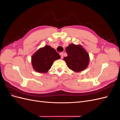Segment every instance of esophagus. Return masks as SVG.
Wrapping results in <instances>:
<instances>
[{"label": "esophagus", "mask_w": 120, "mask_h": 120, "mask_svg": "<svg viewBox=\"0 0 120 120\" xmlns=\"http://www.w3.org/2000/svg\"><path fill=\"white\" fill-rule=\"evenodd\" d=\"M60 56L61 59H63V57H64V54H63V52H60Z\"/></svg>", "instance_id": "esophagus-1"}]
</instances>
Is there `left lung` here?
Masks as SVG:
<instances>
[{
  "label": "left lung",
  "instance_id": "1",
  "mask_svg": "<svg viewBox=\"0 0 120 120\" xmlns=\"http://www.w3.org/2000/svg\"><path fill=\"white\" fill-rule=\"evenodd\" d=\"M68 54L64 60L68 68L75 72L82 71L87 68L90 61L89 55L81 45L70 44L66 49Z\"/></svg>",
  "mask_w": 120,
  "mask_h": 120
}]
</instances>
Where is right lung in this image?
I'll list each match as a JSON object with an SVG mask.
<instances>
[{
    "label": "right lung",
    "instance_id": "right-lung-1",
    "mask_svg": "<svg viewBox=\"0 0 120 120\" xmlns=\"http://www.w3.org/2000/svg\"><path fill=\"white\" fill-rule=\"evenodd\" d=\"M60 58V54L55 49L49 45H45L32 56V66L36 71L45 73L51 68L53 61Z\"/></svg>",
    "mask_w": 120,
    "mask_h": 120
}]
</instances>
